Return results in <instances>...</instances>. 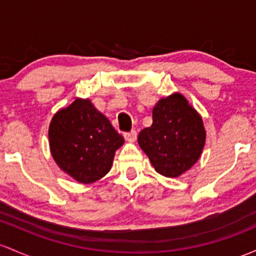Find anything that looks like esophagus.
<instances>
[{"label": "esophagus", "instance_id": "esophagus-1", "mask_svg": "<svg viewBox=\"0 0 256 256\" xmlns=\"http://www.w3.org/2000/svg\"><path fill=\"white\" fill-rule=\"evenodd\" d=\"M124 136H125V138L128 140V141L134 142V141H136L137 132H136V130H131L130 132H125V134H124Z\"/></svg>", "mask_w": 256, "mask_h": 256}]
</instances>
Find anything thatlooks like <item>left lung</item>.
<instances>
[{
	"mask_svg": "<svg viewBox=\"0 0 256 256\" xmlns=\"http://www.w3.org/2000/svg\"><path fill=\"white\" fill-rule=\"evenodd\" d=\"M206 143L199 114L182 94L160 100L153 108V124L138 134V144L162 175L178 178L196 164Z\"/></svg>",
	"mask_w": 256,
	"mask_h": 256,
	"instance_id": "obj_1",
	"label": "left lung"
}]
</instances>
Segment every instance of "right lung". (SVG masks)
Returning <instances> with one entry per match:
<instances>
[{"label": "right lung", "instance_id": "obj_1", "mask_svg": "<svg viewBox=\"0 0 256 256\" xmlns=\"http://www.w3.org/2000/svg\"><path fill=\"white\" fill-rule=\"evenodd\" d=\"M53 159L81 184L97 181L110 170L124 137L88 100H76L53 116L48 131Z\"/></svg>", "mask_w": 256, "mask_h": 256}]
</instances>
